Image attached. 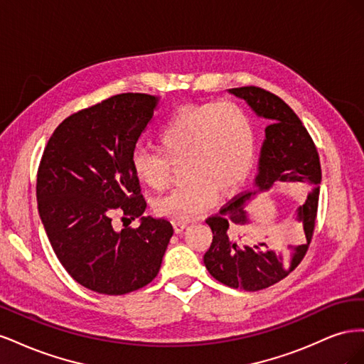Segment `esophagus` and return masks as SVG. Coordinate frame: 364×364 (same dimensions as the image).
Instances as JSON below:
<instances>
[{"label":"esophagus","mask_w":364,"mask_h":364,"mask_svg":"<svg viewBox=\"0 0 364 364\" xmlns=\"http://www.w3.org/2000/svg\"><path fill=\"white\" fill-rule=\"evenodd\" d=\"M173 228H174V230L176 232H182V230L186 228V222H178V220H173Z\"/></svg>","instance_id":"obj_1"}]
</instances>
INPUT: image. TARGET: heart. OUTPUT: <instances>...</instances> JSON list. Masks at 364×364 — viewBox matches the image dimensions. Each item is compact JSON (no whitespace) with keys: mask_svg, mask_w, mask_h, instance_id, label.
I'll use <instances>...</instances> for the list:
<instances>
[{"mask_svg":"<svg viewBox=\"0 0 364 364\" xmlns=\"http://www.w3.org/2000/svg\"><path fill=\"white\" fill-rule=\"evenodd\" d=\"M161 151L138 149L132 170L138 181L159 191L170 182L171 162H182L186 179L155 202V213L188 222L215 200L217 190L245 182L255 161L257 136L249 115L229 102H211L176 112L158 134Z\"/></svg>","mask_w":364,"mask_h":364,"instance_id":"heart-1","label":"heart"}]
</instances>
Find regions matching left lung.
Segmentation results:
<instances>
[{"instance_id":"8db88e82","label":"left lung","mask_w":364,"mask_h":364,"mask_svg":"<svg viewBox=\"0 0 364 364\" xmlns=\"http://www.w3.org/2000/svg\"><path fill=\"white\" fill-rule=\"evenodd\" d=\"M228 92L245 100L253 112L269 119L270 124L266 127L259 151L255 190L234 197L218 214L206 220L213 230V243L203 262L211 277L228 287L258 291L284 279L305 257L316 225L322 170L311 136L299 117L278 95L257 86L234 87ZM281 183H306L312 186L306 202L295 213L304 230V243L279 250H270L265 244H237L230 235V226L248 224L245 205Z\"/></svg>"}]
</instances>
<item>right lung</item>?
<instances>
[{"mask_svg": "<svg viewBox=\"0 0 364 364\" xmlns=\"http://www.w3.org/2000/svg\"><path fill=\"white\" fill-rule=\"evenodd\" d=\"M159 97L119 94L73 114L54 130L38 170L39 217L74 281L102 294H126L156 278L173 235L168 220L142 217L147 203L132 155ZM121 210L140 218L115 231Z\"/></svg>", "mask_w": 364, "mask_h": 364, "instance_id": "add662e5", "label": "right lung"}]
</instances>
